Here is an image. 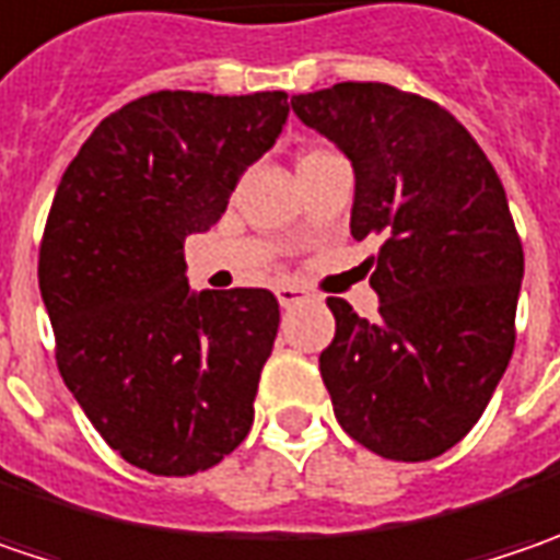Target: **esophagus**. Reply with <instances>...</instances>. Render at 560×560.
<instances>
[{
    "label": "esophagus",
    "instance_id": "1",
    "mask_svg": "<svg viewBox=\"0 0 560 560\" xmlns=\"http://www.w3.org/2000/svg\"><path fill=\"white\" fill-rule=\"evenodd\" d=\"M305 290H299V287H277V299H280V305L283 308H290V305H295V302H302L305 299Z\"/></svg>",
    "mask_w": 560,
    "mask_h": 560
}]
</instances>
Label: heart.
Instances as JSON below:
<instances>
[{"mask_svg":"<svg viewBox=\"0 0 560 560\" xmlns=\"http://www.w3.org/2000/svg\"><path fill=\"white\" fill-rule=\"evenodd\" d=\"M324 156H334V154H330V151H324V148H312V151H305V154L299 156V166H308V163L324 160Z\"/></svg>","mask_w":560,"mask_h":560,"instance_id":"b5f03b06","label":"heart"}]
</instances>
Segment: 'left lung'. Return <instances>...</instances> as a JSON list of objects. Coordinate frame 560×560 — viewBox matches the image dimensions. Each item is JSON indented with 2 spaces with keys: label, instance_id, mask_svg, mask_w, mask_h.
Returning <instances> with one entry per match:
<instances>
[{
  "label": "left lung",
  "instance_id": "8db88e82",
  "mask_svg": "<svg viewBox=\"0 0 560 560\" xmlns=\"http://www.w3.org/2000/svg\"><path fill=\"white\" fill-rule=\"evenodd\" d=\"M293 113L350 156L352 238L381 236L365 261L377 322L327 299L334 416L377 457L432 460L479 422L517 340L523 245L504 185L444 106L390 84L343 81Z\"/></svg>",
  "mask_w": 560,
  "mask_h": 560
}]
</instances>
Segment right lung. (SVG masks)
<instances>
[{
	"label": "right lung",
	"mask_w": 560,
	"mask_h": 560,
	"mask_svg": "<svg viewBox=\"0 0 560 560\" xmlns=\"http://www.w3.org/2000/svg\"><path fill=\"white\" fill-rule=\"evenodd\" d=\"M287 116L283 91H156L106 116L56 188L37 277L59 375L103 441L154 476L210 469L252 429L280 305L267 290L191 293L183 248Z\"/></svg>",
	"instance_id": "obj_1"
}]
</instances>
